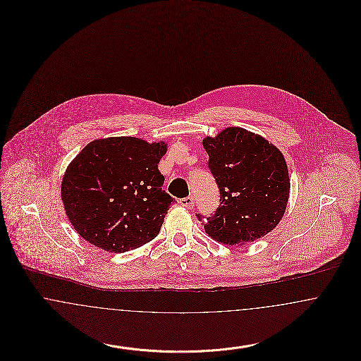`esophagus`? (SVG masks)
I'll return each instance as SVG.
<instances>
[{
	"label": "esophagus",
	"mask_w": 361,
	"mask_h": 361,
	"mask_svg": "<svg viewBox=\"0 0 361 361\" xmlns=\"http://www.w3.org/2000/svg\"><path fill=\"white\" fill-rule=\"evenodd\" d=\"M180 204L183 207H185V208H192L193 204H195V200H193V197H183V199H180Z\"/></svg>",
	"instance_id": "esophagus-1"
}]
</instances>
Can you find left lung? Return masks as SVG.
I'll list each match as a JSON object with an SVG mask.
<instances>
[{
  "label": "left lung",
  "instance_id": "left-lung-1",
  "mask_svg": "<svg viewBox=\"0 0 361 361\" xmlns=\"http://www.w3.org/2000/svg\"><path fill=\"white\" fill-rule=\"evenodd\" d=\"M203 146L221 193L212 216L196 215L207 234L224 245L240 246L272 231L290 197L288 168L281 152L240 127L204 137Z\"/></svg>",
  "mask_w": 361,
  "mask_h": 361
}]
</instances>
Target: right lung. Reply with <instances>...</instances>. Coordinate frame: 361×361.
Returning <instances> with one entry per match:
<instances>
[{
  "label": "right lung",
  "instance_id": "obj_1",
  "mask_svg": "<svg viewBox=\"0 0 361 361\" xmlns=\"http://www.w3.org/2000/svg\"><path fill=\"white\" fill-rule=\"evenodd\" d=\"M165 142L96 139L70 162L61 197L74 230L89 243L124 253L154 240L176 200L158 171Z\"/></svg>",
  "mask_w": 361,
  "mask_h": 361
}]
</instances>
